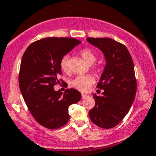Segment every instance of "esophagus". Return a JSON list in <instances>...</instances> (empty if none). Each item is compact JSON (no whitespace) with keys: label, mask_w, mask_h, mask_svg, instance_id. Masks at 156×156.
<instances>
[{"label":"esophagus","mask_w":156,"mask_h":156,"mask_svg":"<svg viewBox=\"0 0 156 156\" xmlns=\"http://www.w3.org/2000/svg\"><path fill=\"white\" fill-rule=\"evenodd\" d=\"M87 96V95L83 94V93H82V94H81V98H82V99H84V98H86Z\"/></svg>","instance_id":"1"}]
</instances>
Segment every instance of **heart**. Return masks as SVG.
Here are the masks:
<instances>
[{
	"instance_id": "1",
	"label": "heart",
	"mask_w": 156,
	"mask_h": 156,
	"mask_svg": "<svg viewBox=\"0 0 156 156\" xmlns=\"http://www.w3.org/2000/svg\"><path fill=\"white\" fill-rule=\"evenodd\" d=\"M80 55L82 57L83 60L88 64H92L96 60V53L90 48H83L80 51ZM60 66L63 72H64V73L68 72V57L66 56L63 57L61 58L60 62ZM92 68L94 71L97 72V73H99L102 69V67L100 64L93 66ZM93 81H94V78L91 75H78L72 81L71 84L73 87L76 88L78 90L84 92L87 90L90 85L92 84Z\"/></svg>"
}]
</instances>
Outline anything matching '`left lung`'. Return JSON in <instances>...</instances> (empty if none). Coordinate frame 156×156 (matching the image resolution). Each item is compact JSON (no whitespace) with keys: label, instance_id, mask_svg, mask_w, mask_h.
Segmentation results:
<instances>
[{"label":"left lung","instance_id":"8db88e82","mask_svg":"<svg viewBox=\"0 0 156 156\" xmlns=\"http://www.w3.org/2000/svg\"><path fill=\"white\" fill-rule=\"evenodd\" d=\"M87 40L104 53L106 65L97 87L102 96L93 94L94 108L89 111L91 121L101 129H111L126 117L133 103L137 91V80L133 60L123 44L110 38Z\"/></svg>","mask_w":156,"mask_h":156}]
</instances>
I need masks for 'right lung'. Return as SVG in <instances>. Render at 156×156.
I'll use <instances>...</instances> for the list:
<instances>
[{
  "mask_svg": "<svg viewBox=\"0 0 156 156\" xmlns=\"http://www.w3.org/2000/svg\"><path fill=\"white\" fill-rule=\"evenodd\" d=\"M81 41L66 37H48L35 41L24 51L19 74V88L30 114L38 123L50 129L65 126L69 119V107L78 102L81 93L66 89L55 91L54 86L62 70L61 58Z\"/></svg>",
  "mask_w": 156,
  "mask_h": 156,
  "instance_id": "1",
  "label": "right lung"
}]
</instances>
